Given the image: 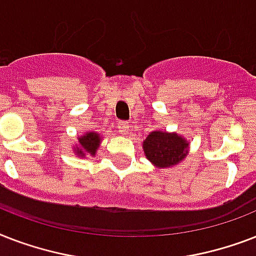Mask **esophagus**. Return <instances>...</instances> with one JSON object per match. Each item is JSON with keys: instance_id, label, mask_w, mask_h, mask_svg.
I'll return each instance as SVG.
<instances>
[{"instance_id": "34e87169", "label": "esophagus", "mask_w": 256, "mask_h": 256, "mask_svg": "<svg viewBox=\"0 0 256 256\" xmlns=\"http://www.w3.org/2000/svg\"><path fill=\"white\" fill-rule=\"evenodd\" d=\"M118 130H120V134H122V136H126L128 132V130H130V124H128V122H124V120H120V122H118Z\"/></svg>"}]
</instances>
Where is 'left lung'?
Returning a JSON list of instances; mask_svg holds the SVG:
<instances>
[{
	"mask_svg": "<svg viewBox=\"0 0 256 256\" xmlns=\"http://www.w3.org/2000/svg\"><path fill=\"white\" fill-rule=\"evenodd\" d=\"M144 156L156 168H170L188 154L190 142L178 132L154 130L144 140Z\"/></svg>",
	"mask_w": 256,
	"mask_h": 256,
	"instance_id": "obj_1",
	"label": "left lung"
}]
</instances>
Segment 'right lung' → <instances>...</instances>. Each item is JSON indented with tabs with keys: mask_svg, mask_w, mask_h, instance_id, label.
Masks as SVG:
<instances>
[{
	"mask_svg": "<svg viewBox=\"0 0 256 256\" xmlns=\"http://www.w3.org/2000/svg\"><path fill=\"white\" fill-rule=\"evenodd\" d=\"M102 142V136L96 132H88L78 136L77 144L73 146V152L78 158H90L96 156V150Z\"/></svg>",
	"mask_w": 256,
	"mask_h": 256,
	"instance_id": "obj_1",
	"label": "right lung"
}]
</instances>
